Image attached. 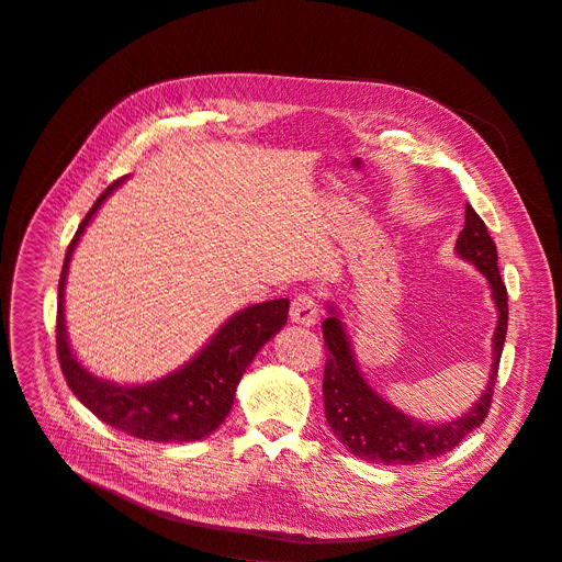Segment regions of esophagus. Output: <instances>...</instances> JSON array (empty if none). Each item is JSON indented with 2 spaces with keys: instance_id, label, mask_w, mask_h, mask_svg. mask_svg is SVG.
Segmentation results:
<instances>
[{
  "instance_id": "esophagus-1",
  "label": "esophagus",
  "mask_w": 562,
  "mask_h": 562,
  "mask_svg": "<svg viewBox=\"0 0 562 562\" xmlns=\"http://www.w3.org/2000/svg\"><path fill=\"white\" fill-rule=\"evenodd\" d=\"M317 315H319V308H317V302H315L313 295H306V292H302V295H297L295 300H292L290 319L295 325L313 327L317 323Z\"/></svg>"
}]
</instances>
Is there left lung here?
Here are the masks:
<instances>
[{
    "label": "left lung",
    "mask_w": 562,
    "mask_h": 562,
    "mask_svg": "<svg viewBox=\"0 0 562 562\" xmlns=\"http://www.w3.org/2000/svg\"><path fill=\"white\" fill-rule=\"evenodd\" d=\"M464 228L458 237L456 251L483 272L490 283L492 300L498 311L496 331L492 338V370L487 386L475 400V405L452 420L425 423L400 412L384 400L361 375L355 347L340 323V313L329 304V315L323 323V338L327 345L325 366V416L331 432L352 456L375 464H418L435 460L456 448L471 430L487 418L492 393L496 386V372L507 331V290L501 281L496 245L487 233L485 222L467 205Z\"/></svg>",
    "instance_id": "8db88e82"
}]
</instances>
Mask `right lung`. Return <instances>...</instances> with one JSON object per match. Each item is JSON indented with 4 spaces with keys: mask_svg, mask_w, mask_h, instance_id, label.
<instances>
[{
    "mask_svg": "<svg viewBox=\"0 0 562 562\" xmlns=\"http://www.w3.org/2000/svg\"><path fill=\"white\" fill-rule=\"evenodd\" d=\"M125 176L100 194L89 215L79 224L68 247L59 279L57 304V352L64 378L79 403L91 409L102 423L116 430L157 443L199 441L215 432L231 414L239 380L256 359L260 347L288 323V300H270L233 313L217 329L203 350L178 370L146 384H114L91 372L77 361L70 350L64 317V292L72 251L104 203Z\"/></svg>",
    "mask_w": 562,
    "mask_h": 562,
    "instance_id": "1",
    "label": "right lung"
}]
</instances>
